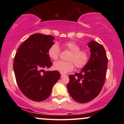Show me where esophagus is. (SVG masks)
Instances as JSON below:
<instances>
[{
  "label": "esophagus",
  "mask_w": 124,
  "mask_h": 124,
  "mask_svg": "<svg viewBox=\"0 0 124 124\" xmlns=\"http://www.w3.org/2000/svg\"><path fill=\"white\" fill-rule=\"evenodd\" d=\"M65 76V75H64V74H63V73H61V78H63V77Z\"/></svg>",
  "instance_id": "esophagus-1"
}]
</instances>
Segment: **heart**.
<instances>
[{"label":"heart","instance_id":"1","mask_svg":"<svg viewBox=\"0 0 124 124\" xmlns=\"http://www.w3.org/2000/svg\"><path fill=\"white\" fill-rule=\"evenodd\" d=\"M65 49L70 51L67 60L68 61H59L55 62L53 68L55 70L61 73H66L73 69L74 65L76 68L81 69L87 64L89 59L88 52L85 50H81L80 45L75 41H67L63 43ZM60 48L58 44L54 43L51 45L48 50V55L52 60H57L60 55Z\"/></svg>","mask_w":124,"mask_h":124}]
</instances>
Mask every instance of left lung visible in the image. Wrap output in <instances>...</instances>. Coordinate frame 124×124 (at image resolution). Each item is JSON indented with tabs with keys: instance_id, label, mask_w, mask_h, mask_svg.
Masks as SVG:
<instances>
[{
	"instance_id": "left-lung-1",
	"label": "left lung",
	"mask_w": 124,
	"mask_h": 124,
	"mask_svg": "<svg viewBox=\"0 0 124 124\" xmlns=\"http://www.w3.org/2000/svg\"><path fill=\"white\" fill-rule=\"evenodd\" d=\"M91 56L88 63L79 73L69 75L68 92L78 103L93 100L101 91L105 82L108 59L106 50L100 44L91 41L87 44Z\"/></svg>"
}]
</instances>
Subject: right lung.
I'll return each instance as SVG.
<instances>
[{
    "label": "right lung",
    "instance_id": "1",
    "mask_svg": "<svg viewBox=\"0 0 124 124\" xmlns=\"http://www.w3.org/2000/svg\"><path fill=\"white\" fill-rule=\"evenodd\" d=\"M52 35H31L18 48L13 62L17 83L22 93L34 101L49 97L52 87L61 77L57 70L45 71L52 66L48 55L55 43Z\"/></svg>",
    "mask_w": 124,
    "mask_h": 124
}]
</instances>
